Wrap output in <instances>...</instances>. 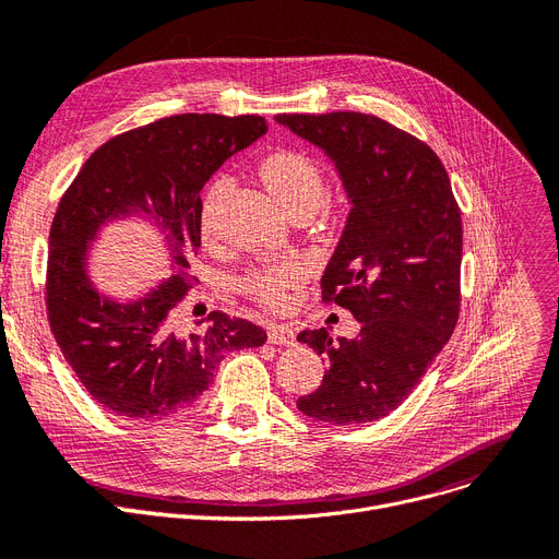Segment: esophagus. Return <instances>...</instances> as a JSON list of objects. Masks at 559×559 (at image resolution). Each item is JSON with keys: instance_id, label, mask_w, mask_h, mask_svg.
Returning a JSON list of instances; mask_svg holds the SVG:
<instances>
[{"instance_id": "esophagus-1", "label": "esophagus", "mask_w": 559, "mask_h": 559, "mask_svg": "<svg viewBox=\"0 0 559 559\" xmlns=\"http://www.w3.org/2000/svg\"><path fill=\"white\" fill-rule=\"evenodd\" d=\"M267 337H270V342H272V344H283V346H292V344L297 342L295 331H292L289 326H283V324L272 326V329H270V333H267Z\"/></svg>"}]
</instances>
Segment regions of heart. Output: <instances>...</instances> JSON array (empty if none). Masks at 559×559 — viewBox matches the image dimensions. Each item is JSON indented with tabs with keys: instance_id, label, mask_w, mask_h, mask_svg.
<instances>
[{
	"instance_id": "obj_1",
	"label": "heart",
	"mask_w": 559,
	"mask_h": 559,
	"mask_svg": "<svg viewBox=\"0 0 559 559\" xmlns=\"http://www.w3.org/2000/svg\"><path fill=\"white\" fill-rule=\"evenodd\" d=\"M262 181L278 197L289 213L297 211H317L319 203L326 197V174L324 167L306 152L299 150H278L260 163ZM230 176L219 174L203 197L199 228L205 242L215 240V219L213 211L219 197L230 188ZM308 272L299 260H278L251 270L240 281L245 295L255 299L267 308H283L287 304L289 289L299 287L306 281Z\"/></svg>"
}]
</instances>
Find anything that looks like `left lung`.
Returning <instances> with one entry per match:
<instances>
[{
  "label": "left lung",
  "mask_w": 559,
  "mask_h": 559,
  "mask_svg": "<svg viewBox=\"0 0 559 559\" xmlns=\"http://www.w3.org/2000/svg\"><path fill=\"white\" fill-rule=\"evenodd\" d=\"M276 122L321 146L342 176L350 213L321 301L360 321L354 340L297 335L329 365L297 407L337 426L378 421L413 394L457 324L460 205L430 146L376 115L283 112Z\"/></svg>",
  "instance_id": "1"
}]
</instances>
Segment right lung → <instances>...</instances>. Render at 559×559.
I'll list each match as a JSON object with an SVG mask.
<instances>
[{
  "instance_id": "add662e5",
  "label": "right lung",
  "mask_w": 559,
  "mask_h": 559,
  "mask_svg": "<svg viewBox=\"0 0 559 559\" xmlns=\"http://www.w3.org/2000/svg\"><path fill=\"white\" fill-rule=\"evenodd\" d=\"M264 131L260 115L163 117L104 142L61 197L49 228L47 319L79 383L108 413L140 421L181 413L209 390L226 354L267 342L260 326L219 310L205 321L181 317L201 247V188ZM129 214L150 216L166 235L175 274L120 305L92 287L84 249L99 225Z\"/></svg>"
}]
</instances>
